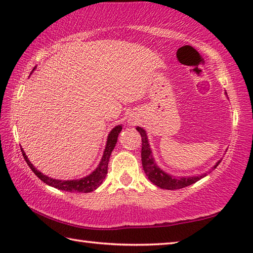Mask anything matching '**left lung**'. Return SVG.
<instances>
[{"label": "left lung", "mask_w": 253, "mask_h": 253, "mask_svg": "<svg viewBox=\"0 0 253 253\" xmlns=\"http://www.w3.org/2000/svg\"><path fill=\"white\" fill-rule=\"evenodd\" d=\"M136 129L141 135L142 140V149H141V161H142V168L144 173L148 176L150 181L158 186L162 189L168 190H176L181 189L187 186H190L195 184L198 180L203 178L204 176H207V173L199 176H192V177H175L169 174H166L164 170L161 169L157 163L154 162V159L152 157V151L150 148V144L148 141L147 132L141 127H137ZM222 160H219L218 162L213 166L212 169H216V166L221 163Z\"/></svg>", "instance_id": "8db88e82"}]
</instances>
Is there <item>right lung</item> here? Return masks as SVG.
Wrapping results in <instances>:
<instances>
[{"label": "right lung", "instance_id": "right-lung-1", "mask_svg": "<svg viewBox=\"0 0 253 253\" xmlns=\"http://www.w3.org/2000/svg\"><path fill=\"white\" fill-rule=\"evenodd\" d=\"M123 127L122 125H118L116 127L113 128L111 132L107 136V141H106V146L103 152V157L101 159V162L98 165L92 173L90 175L84 177V178L76 179V180H60V179H54L51 178L49 176H45L41 173V171L38 170L34 165L31 164L30 161L27 158L26 153L24 152L23 148H20L21 153H23V157L25 161L28 164L31 170L34 171L36 176L39 177V178L45 182L46 185H49L51 187H54L56 189L64 190V191H68V192H91L95 190L102 182H103L105 176L107 174V165H109V160L111 157V153L113 150L115 148V144L117 142V137L120 135V132L122 131Z\"/></svg>", "mask_w": 253, "mask_h": 253}]
</instances>
